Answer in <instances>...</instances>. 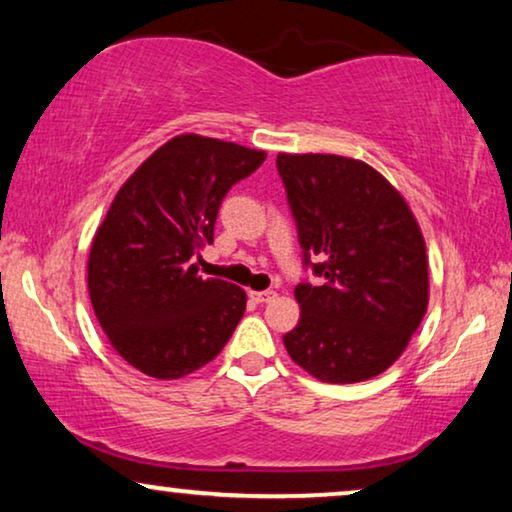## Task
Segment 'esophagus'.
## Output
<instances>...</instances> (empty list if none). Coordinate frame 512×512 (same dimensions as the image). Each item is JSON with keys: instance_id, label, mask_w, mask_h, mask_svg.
<instances>
[{"instance_id": "obj_1", "label": "esophagus", "mask_w": 512, "mask_h": 512, "mask_svg": "<svg viewBox=\"0 0 512 512\" xmlns=\"http://www.w3.org/2000/svg\"><path fill=\"white\" fill-rule=\"evenodd\" d=\"M249 298L254 300L256 305H263V303H270V300L275 298V291H251Z\"/></svg>"}]
</instances>
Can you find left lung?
I'll return each mask as SVG.
<instances>
[{
    "instance_id": "obj_1",
    "label": "left lung",
    "mask_w": 512,
    "mask_h": 512,
    "mask_svg": "<svg viewBox=\"0 0 512 512\" xmlns=\"http://www.w3.org/2000/svg\"><path fill=\"white\" fill-rule=\"evenodd\" d=\"M303 265L298 326L284 335L293 361L321 382L380 375L408 347L429 305L424 237L401 193L354 158L279 153Z\"/></svg>"
}]
</instances>
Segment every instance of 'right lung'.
<instances>
[{
    "label": "right lung",
    "instance_id": "obj_1",
    "mask_svg": "<svg viewBox=\"0 0 512 512\" xmlns=\"http://www.w3.org/2000/svg\"><path fill=\"white\" fill-rule=\"evenodd\" d=\"M265 153L200 135H179L125 181L97 228L88 291L111 347L158 380L198 370L226 347L247 296L226 279H202L200 249L230 188Z\"/></svg>",
    "mask_w": 512,
    "mask_h": 512
}]
</instances>
